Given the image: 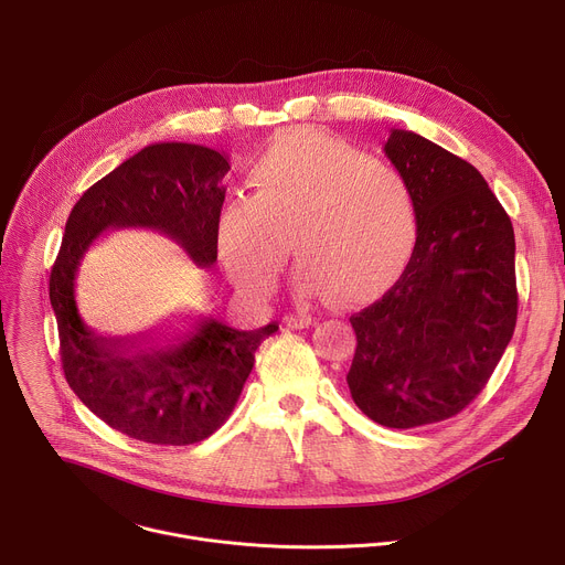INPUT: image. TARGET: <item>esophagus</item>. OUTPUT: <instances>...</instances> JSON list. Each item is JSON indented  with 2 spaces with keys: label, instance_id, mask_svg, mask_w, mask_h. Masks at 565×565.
Returning a JSON list of instances; mask_svg holds the SVG:
<instances>
[{
  "label": "esophagus",
  "instance_id": "obj_1",
  "mask_svg": "<svg viewBox=\"0 0 565 565\" xmlns=\"http://www.w3.org/2000/svg\"><path fill=\"white\" fill-rule=\"evenodd\" d=\"M281 321L290 329H308L315 319L310 315H286Z\"/></svg>",
  "mask_w": 565,
  "mask_h": 565
}]
</instances>
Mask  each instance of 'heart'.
I'll use <instances>...</instances> for the list:
<instances>
[{
	"instance_id": "b5f03b06",
	"label": "heart",
	"mask_w": 565,
	"mask_h": 565,
	"mask_svg": "<svg viewBox=\"0 0 565 565\" xmlns=\"http://www.w3.org/2000/svg\"><path fill=\"white\" fill-rule=\"evenodd\" d=\"M253 199L216 218V246L232 277L268 290L299 259V297L362 301L405 270L418 238L409 181L366 151L319 131H288L250 170Z\"/></svg>"
}]
</instances>
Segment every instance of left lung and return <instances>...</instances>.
I'll list each match as a JSON object with an SVG mask.
<instances>
[{
  "label": "left lung",
  "mask_w": 565,
  "mask_h": 565,
  "mask_svg": "<svg viewBox=\"0 0 565 565\" xmlns=\"http://www.w3.org/2000/svg\"><path fill=\"white\" fill-rule=\"evenodd\" d=\"M418 203L399 279L351 317L347 382L377 425L412 429L460 414L486 388L516 327L514 230L467 160L405 129L382 145Z\"/></svg>",
  "instance_id": "8db88e82"
}]
</instances>
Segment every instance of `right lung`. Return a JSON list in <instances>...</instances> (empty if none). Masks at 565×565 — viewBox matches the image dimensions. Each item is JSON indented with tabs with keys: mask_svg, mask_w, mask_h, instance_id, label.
Returning a JSON list of instances; mask_svg holds the SVG:
<instances>
[{
	"mask_svg": "<svg viewBox=\"0 0 565 565\" xmlns=\"http://www.w3.org/2000/svg\"><path fill=\"white\" fill-rule=\"evenodd\" d=\"M230 156L192 142L140 149L73 205L49 297L57 319L68 386L116 431L151 445H192L232 414L259 344L279 327L232 329L212 315L160 342V331L107 338L92 331L75 303L85 253L111 230L147 227L170 236L199 268L216 262V218Z\"/></svg>",
	"mask_w": 565,
	"mask_h": 565,
	"instance_id": "add662e5",
	"label": "right lung"
}]
</instances>
